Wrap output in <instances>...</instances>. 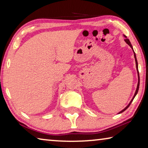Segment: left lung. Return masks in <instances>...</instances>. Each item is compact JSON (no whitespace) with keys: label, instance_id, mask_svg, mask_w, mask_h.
Wrapping results in <instances>:
<instances>
[{"label":"left lung","instance_id":"1","mask_svg":"<svg viewBox=\"0 0 148 148\" xmlns=\"http://www.w3.org/2000/svg\"><path fill=\"white\" fill-rule=\"evenodd\" d=\"M124 36L125 37V42H126V43L129 45V46L131 47L132 48V51H133V53H134V59H135V62H136V70H137V72H138V85H137V87H136V91H135V93H134V96H133V97H132V100L131 101V102H129V104L127 105V106L123 110H121V112H119L118 114H121V113H122V112H123L125 110H126L127 108H128L129 107V106L130 105H131V102H132V101H133V99H134V97H136V95H137V93H138V89H139V86H140V76H139V72H138V62H137V59H136V54H135V53H134V50H133V47H132V45H131V42L129 41V39H127V36H125V35H124Z\"/></svg>","mask_w":148,"mask_h":148}]
</instances>
